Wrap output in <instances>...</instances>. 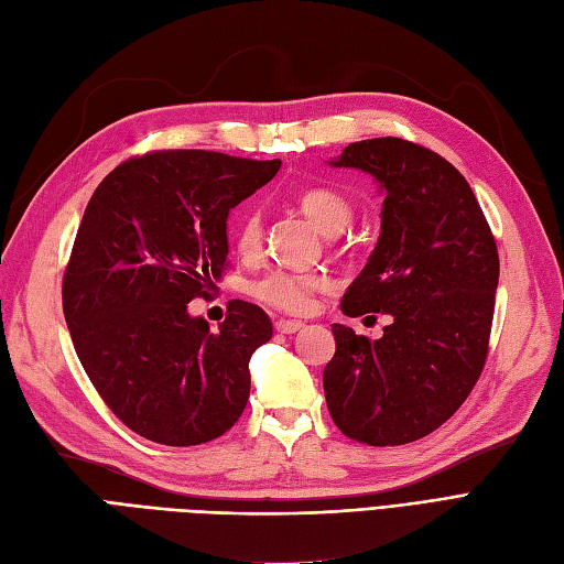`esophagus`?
<instances>
[{
  "label": "esophagus",
  "instance_id": "34e87169",
  "mask_svg": "<svg viewBox=\"0 0 564 564\" xmlns=\"http://www.w3.org/2000/svg\"><path fill=\"white\" fill-rule=\"evenodd\" d=\"M303 329V322H296V319H278L275 322V332L280 334H296Z\"/></svg>",
  "mask_w": 564,
  "mask_h": 564
}]
</instances>
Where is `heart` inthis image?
<instances>
[{
  "label": "heart",
  "instance_id": "heart-1",
  "mask_svg": "<svg viewBox=\"0 0 564 564\" xmlns=\"http://www.w3.org/2000/svg\"><path fill=\"white\" fill-rule=\"evenodd\" d=\"M299 209L308 216L313 224L324 235H340L355 216L352 202L334 191V187H305L296 197ZM263 240V216L256 207H249L240 214L232 226V245L242 256L259 253ZM327 289V280L311 272H294V270H270L263 278L253 280L249 284V292L256 301H261L268 308H275L282 313L301 315L308 313L315 301V294Z\"/></svg>",
  "mask_w": 564,
  "mask_h": 564
}]
</instances>
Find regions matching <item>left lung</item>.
Instances as JSON below:
<instances>
[{
  "label": "left lung",
  "instance_id": "obj_1",
  "mask_svg": "<svg viewBox=\"0 0 564 564\" xmlns=\"http://www.w3.org/2000/svg\"><path fill=\"white\" fill-rule=\"evenodd\" d=\"M332 164L362 169L386 193L377 249L340 311L383 313L390 324L377 340L332 324L324 398L344 435L371 447L406 445L452 419L480 379L497 242L468 181L429 148L386 135L350 143Z\"/></svg>",
  "mask_w": 564,
  "mask_h": 564
}]
</instances>
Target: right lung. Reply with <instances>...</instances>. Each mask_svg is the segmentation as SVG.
Segmentation results:
<instances>
[{"label": "right lung", "instance_id": "add662e5", "mask_svg": "<svg viewBox=\"0 0 564 564\" xmlns=\"http://www.w3.org/2000/svg\"><path fill=\"white\" fill-rule=\"evenodd\" d=\"M209 150H158L115 166L91 195L63 275L79 362L127 429L169 447L230 431L249 360L272 336L259 305L230 301L218 332L187 303L228 268L230 209L278 174Z\"/></svg>", "mask_w": 564, "mask_h": 564}]
</instances>
